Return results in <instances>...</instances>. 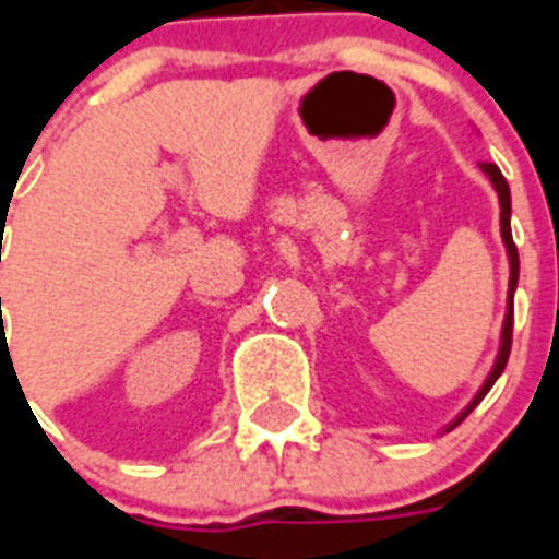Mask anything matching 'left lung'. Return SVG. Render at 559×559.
Returning a JSON list of instances; mask_svg holds the SVG:
<instances>
[{
	"label": "left lung",
	"instance_id": "obj_1",
	"mask_svg": "<svg viewBox=\"0 0 559 559\" xmlns=\"http://www.w3.org/2000/svg\"><path fill=\"white\" fill-rule=\"evenodd\" d=\"M481 170H485L487 177H490V182H493L496 193H499V205H502V240H504V246H508V258H511V305H508V316H504L502 348H499V357H496L493 371H490V377H487V382L476 394V400L469 403L467 412H464V415H461L455 424H461V420H464V417H467L469 412L478 406V403H481V397H485L487 391L493 389V382L499 380V373H502L504 366H508V357H511V342H513V289H516V281H520V252H516V243H513V235H511V188H508V182H504L502 170L496 168V165H490V162H485V165H481Z\"/></svg>",
	"mask_w": 559,
	"mask_h": 559
}]
</instances>
